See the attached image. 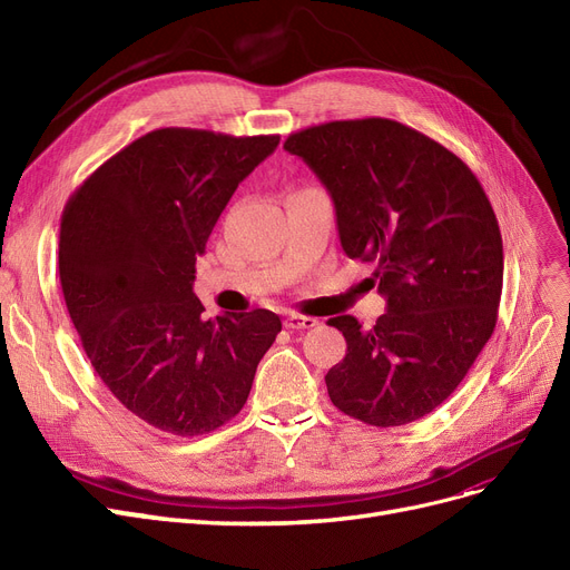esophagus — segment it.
<instances>
[{
	"label": "esophagus",
	"mask_w": 570,
	"mask_h": 570,
	"mask_svg": "<svg viewBox=\"0 0 570 570\" xmlns=\"http://www.w3.org/2000/svg\"><path fill=\"white\" fill-rule=\"evenodd\" d=\"M284 325L291 327V331H312V327L318 325L314 316H303V314H288L284 318Z\"/></svg>",
	"instance_id": "esophagus-1"
}]
</instances>
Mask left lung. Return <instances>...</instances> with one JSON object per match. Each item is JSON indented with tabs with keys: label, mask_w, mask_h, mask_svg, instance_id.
<instances>
[{
	"label": "left lung",
	"mask_w": 570,
	"mask_h": 570,
	"mask_svg": "<svg viewBox=\"0 0 570 570\" xmlns=\"http://www.w3.org/2000/svg\"><path fill=\"white\" fill-rule=\"evenodd\" d=\"M284 149L331 194L342 249L376 265L367 284L387 309L370 331L351 314L327 321L346 340L327 395L374 428L413 423L453 395L494 333V209L458 155L395 119L325 122L291 134Z\"/></svg>",
	"instance_id": "1"
}]
</instances>
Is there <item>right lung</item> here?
Returning <instances> with one entry per match:
<instances>
[{
	"instance_id": "add662e5",
	"label": "right lung",
	"mask_w": 570,
	"mask_h": 570,
	"mask_svg": "<svg viewBox=\"0 0 570 570\" xmlns=\"http://www.w3.org/2000/svg\"><path fill=\"white\" fill-rule=\"evenodd\" d=\"M279 136L157 129L119 149L69 198L59 282L89 363L147 425L215 432L245 406L282 321L267 309L207 318L194 293L237 185Z\"/></svg>"
}]
</instances>
